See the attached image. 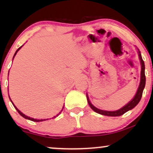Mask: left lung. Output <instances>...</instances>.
Masks as SVG:
<instances>
[{"label":"left lung","instance_id":"left-lung-1","mask_svg":"<svg viewBox=\"0 0 153 153\" xmlns=\"http://www.w3.org/2000/svg\"><path fill=\"white\" fill-rule=\"evenodd\" d=\"M139 59L141 60V81H140V84L139 86V88L137 90V93L134 96V97L133 98L132 100L129 102L128 104H126L125 106H123V108H120L119 110L115 111H103V110H100L99 108H96L95 106H94L93 104L91 103L90 102L89 98L88 97V95H86L87 97V100H88V104L91 106V108L93 109L94 111H95L97 114L104 115V116H122L126 113L127 111H128L129 110L132 109L134 107H135L136 106L139 104V102H140V100L141 99L142 97V94H143V91L144 88H145V85H146V76H145V65H144V62L143 59H142L141 55V52L139 51Z\"/></svg>","mask_w":153,"mask_h":153}]
</instances>
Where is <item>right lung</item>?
Here are the masks:
<instances>
[{
  "instance_id": "add662e5",
  "label": "right lung",
  "mask_w": 153,
  "mask_h": 153,
  "mask_svg": "<svg viewBox=\"0 0 153 153\" xmlns=\"http://www.w3.org/2000/svg\"><path fill=\"white\" fill-rule=\"evenodd\" d=\"M22 47H19V49H17V50H16V52H15V53H14V56H13V58H14V56H15V55H16V53H17V51H19V50L20 49H21V48H22ZM12 102V101H11ZM12 104H13V105H14V108H16V111H18V113H19V114L20 115H21V116H22V117H24V118H26V119H28V120H32V121H34V122H41V121H44V120H48V119H44V120H43V119H42V120H37V119H34V118H30V117H28V116H26V115H24V114H23V113H22V112H21L18 109V108H16V106H15V105H14V104H13V103H12ZM61 111H60V113H59V114H60V113H61ZM59 114H58V115H59ZM54 118H56V116H54Z\"/></svg>"
}]
</instances>
